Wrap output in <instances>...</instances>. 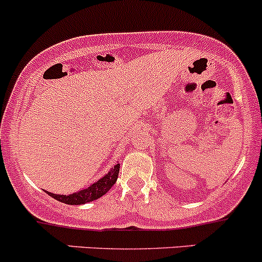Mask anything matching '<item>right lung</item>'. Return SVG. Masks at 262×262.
<instances>
[{
    "label": "right lung",
    "instance_id": "add662e5",
    "mask_svg": "<svg viewBox=\"0 0 262 262\" xmlns=\"http://www.w3.org/2000/svg\"><path fill=\"white\" fill-rule=\"evenodd\" d=\"M118 171H120V164L113 166L111 170L108 171V174L104 175L103 178H101L98 182L92 184L91 187L85 188V189L83 190L77 191V193L69 194V195L54 194V193H49V191H47V193L49 194L50 196H53L54 199H56V201L63 202V203L66 204H72V206L73 204L77 206V204L88 203V202L96 201V199L101 198L102 195H104L107 191L111 189V187L115 184L116 180H117Z\"/></svg>",
    "mask_w": 262,
    "mask_h": 262
}]
</instances>
